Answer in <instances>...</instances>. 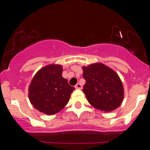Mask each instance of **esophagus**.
Masks as SVG:
<instances>
[{
	"label": "esophagus",
	"instance_id": "1",
	"mask_svg": "<svg viewBox=\"0 0 150 150\" xmlns=\"http://www.w3.org/2000/svg\"><path fill=\"white\" fill-rule=\"evenodd\" d=\"M75 89H81L82 88V85H81L80 83H77L76 85L75 86Z\"/></svg>",
	"mask_w": 150,
	"mask_h": 150
}]
</instances>
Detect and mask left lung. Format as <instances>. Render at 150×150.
Listing matches in <instances>:
<instances>
[{"instance_id": "obj_1", "label": "left lung", "mask_w": 150, "mask_h": 150, "mask_svg": "<svg viewBox=\"0 0 150 150\" xmlns=\"http://www.w3.org/2000/svg\"><path fill=\"white\" fill-rule=\"evenodd\" d=\"M82 70L86 81L82 91L89 104L105 112L116 109L124 98L123 84L118 74L101 63L84 66Z\"/></svg>"}]
</instances>
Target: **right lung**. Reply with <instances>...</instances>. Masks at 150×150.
I'll return each instance as SVG.
<instances>
[{
    "label": "right lung",
    "mask_w": 150,
    "mask_h": 150,
    "mask_svg": "<svg viewBox=\"0 0 150 150\" xmlns=\"http://www.w3.org/2000/svg\"><path fill=\"white\" fill-rule=\"evenodd\" d=\"M63 67L49 65L36 73L30 87L29 99L36 109L46 115L59 112L69 101L75 87L62 77Z\"/></svg>",
    "instance_id": "add662e5"
}]
</instances>
